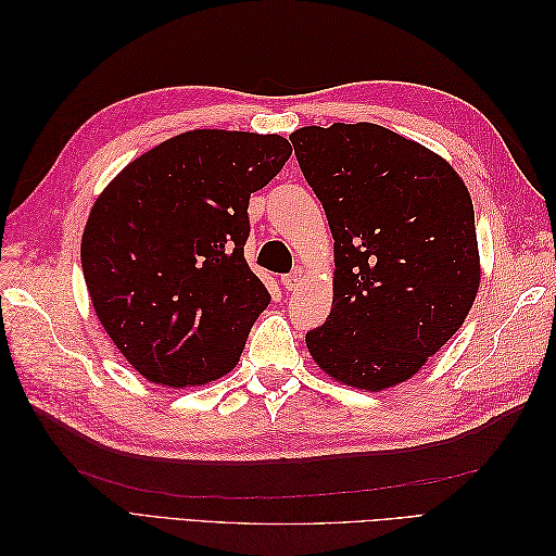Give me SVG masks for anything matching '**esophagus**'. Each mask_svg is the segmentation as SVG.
Wrapping results in <instances>:
<instances>
[{
	"mask_svg": "<svg viewBox=\"0 0 556 556\" xmlns=\"http://www.w3.org/2000/svg\"><path fill=\"white\" fill-rule=\"evenodd\" d=\"M299 282H301V271H299V268H296V271L288 274V276H282V288L285 290H294Z\"/></svg>",
	"mask_w": 556,
	"mask_h": 556,
	"instance_id": "esophagus-1",
	"label": "esophagus"
}]
</instances>
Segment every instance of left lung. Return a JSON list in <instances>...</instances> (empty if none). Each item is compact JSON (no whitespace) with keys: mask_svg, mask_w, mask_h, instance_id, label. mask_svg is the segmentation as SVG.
Returning a JSON list of instances; mask_svg holds the SVG:
<instances>
[{"mask_svg":"<svg viewBox=\"0 0 556 556\" xmlns=\"http://www.w3.org/2000/svg\"><path fill=\"white\" fill-rule=\"evenodd\" d=\"M290 141L333 237V304L306 333L311 355L359 390L408 380L478 292L466 185L425 146L371 123L301 127Z\"/></svg>","mask_w":556,"mask_h":556,"instance_id":"obj_1","label":"left lung"}]
</instances>
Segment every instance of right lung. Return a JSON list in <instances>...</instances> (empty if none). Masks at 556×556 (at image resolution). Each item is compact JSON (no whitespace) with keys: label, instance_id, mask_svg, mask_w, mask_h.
Returning a JSON list of instances; mask_svg holds the SVG:
<instances>
[{"label":"right lung","instance_id":"obj_1","mask_svg":"<svg viewBox=\"0 0 556 556\" xmlns=\"http://www.w3.org/2000/svg\"><path fill=\"white\" fill-rule=\"evenodd\" d=\"M292 155L278 134L194 129L134 160L94 201L80 243L92 306L148 380L231 371L268 306L250 271V194Z\"/></svg>","mask_w":556,"mask_h":556}]
</instances>
